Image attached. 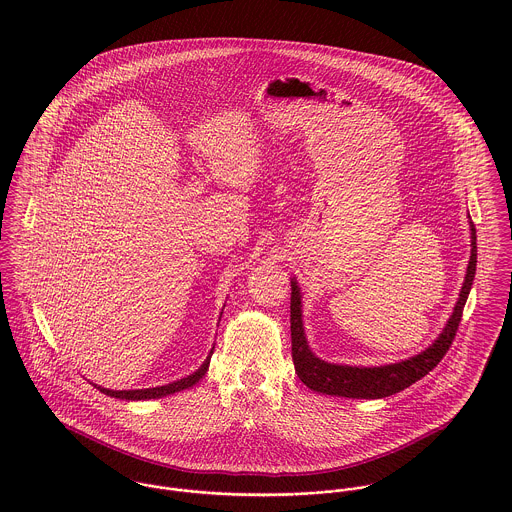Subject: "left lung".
Listing matches in <instances>:
<instances>
[{
	"instance_id": "1",
	"label": "left lung",
	"mask_w": 512,
	"mask_h": 512,
	"mask_svg": "<svg viewBox=\"0 0 512 512\" xmlns=\"http://www.w3.org/2000/svg\"><path fill=\"white\" fill-rule=\"evenodd\" d=\"M477 268V234L475 224L471 222V258L465 274V282L459 293V299L453 307V313L449 321L445 323V329L439 333L438 339L432 347H428L424 353L410 357L402 363L384 366H349L333 365L317 359L303 333V321H301V293L297 282L292 280V303H290V321H292V357L295 372L299 380L321 394L329 396H345V398H386L392 396L410 384L424 378L434 366H438L443 355L449 351L461 315L467 301V295L471 292L473 278Z\"/></svg>"
}]
</instances>
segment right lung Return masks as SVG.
I'll return each instance as SVG.
<instances>
[{"mask_svg":"<svg viewBox=\"0 0 512 512\" xmlns=\"http://www.w3.org/2000/svg\"><path fill=\"white\" fill-rule=\"evenodd\" d=\"M213 349H215V347H213ZM213 349H211L209 357L205 359V363L199 366V370H195L193 374H189V376H185V378H181V380H175V382H171V384H165V386L142 388V390H108V388H102V386H96V384H94V386H96L100 392H104V394H108V396H112V398H120V400H149V398H163V396H169V394L181 392V390L191 388L193 384H197V382L205 376V372H207V368H209L211 357H213Z\"/></svg>","mask_w":512,"mask_h":512,"instance_id":"obj_1","label":"right lung"}]
</instances>
